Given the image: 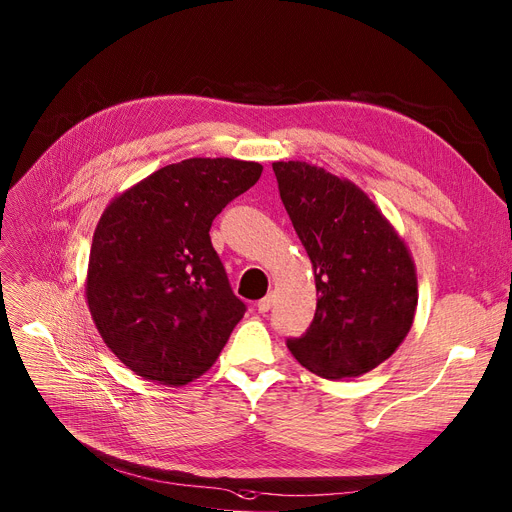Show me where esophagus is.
Returning <instances> with one entry per match:
<instances>
[{"label": "esophagus", "mask_w": 512, "mask_h": 512, "mask_svg": "<svg viewBox=\"0 0 512 512\" xmlns=\"http://www.w3.org/2000/svg\"><path fill=\"white\" fill-rule=\"evenodd\" d=\"M273 304H275V297H273V295H266V297H262L260 302L256 304V308H258L260 314H264V312H268L270 308H273Z\"/></svg>", "instance_id": "esophagus-1"}]
</instances>
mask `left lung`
<instances>
[{"instance_id": "8db88e82", "label": "left lung", "mask_w": 512, "mask_h": 512, "mask_svg": "<svg viewBox=\"0 0 512 512\" xmlns=\"http://www.w3.org/2000/svg\"><path fill=\"white\" fill-rule=\"evenodd\" d=\"M279 194L312 260L316 314L287 347L310 372L362 376L397 351L417 308L415 264L399 233L349 179L304 161L273 163Z\"/></svg>"}]
</instances>
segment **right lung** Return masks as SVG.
Here are the masks:
<instances>
[{"label": "right lung", "instance_id": "1", "mask_svg": "<svg viewBox=\"0 0 512 512\" xmlns=\"http://www.w3.org/2000/svg\"><path fill=\"white\" fill-rule=\"evenodd\" d=\"M262 165L186 159L109 202L86 275L90 316L119 362L182 386L217 362L246 304L231 291L210 225L250 190Z\"/></svg>", "mask_w": 512, "mask_h": 512}]
</instances>
